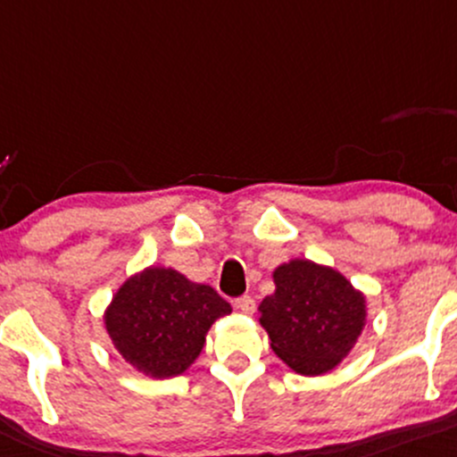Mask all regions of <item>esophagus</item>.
Masks as SVG:
<instances>
[{
  "label": "esophagus",
  "instance_id": "obj_1",
  "mask_svg": "<svg viewBox=\"0 0 457 457\" xmlns=\"http://www.w3.org/2000/svg\"><path fill=\"white\" fill-rule=\"evenodd\" d=\"M235 306H237V309L242 311V312H254V309H256L253 295H242V297H237V300H235Z\"/></svg>",
  "mask_w": 457,
  "mask_h": 457
}]
</instances>
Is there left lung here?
<instances>
[{"label": "left lung", "mask_w": 457, "mask_h": 457, "mask_svg": "<svg viewBox=\"0 0 457 457\" xmlns=\"http://www.w3.org/2000/svg\"><path fill=\"white\" fill-rule=\"evenodd\" d=\"M274 283L259 306L271 350L304 376L330 371L365 326V297L339 271L304 259L280 265Z\"/></svg>", "instance_id": "1"}]
</instances>
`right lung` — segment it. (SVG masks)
<instances>
[{"mask_svg": "<svg viewBox=\"0 0 457 457\" xmlns=\"http://www.w3.org/2000/svg\"><path fill=\"white\" fill-rule=\"evenodd\" d=\"M228 312L230 304L213 287L148 268L118 289L105 328L127 362L153 378H170L196 361L207 330Z\"/></svg>", "mask_w": 457, "mask_h": 457, "instance_id": "add662e5", "label": "right lung"}]
</instances>
